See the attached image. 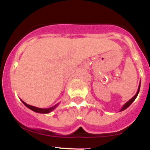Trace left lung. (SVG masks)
Instances as JSON below:
<instances>
[{"label": "left lung", "mask_w": 150, "mask_h": 150, "mask_svg": "<svg viewBox=\"0 0 150 150\" xmlns=\"http://www.w3.org/2000/svg\"><path fill=\"white\" fill-rule=\"evenodd\" d=\"M140 85H139V87H138V89H137V93H136L135 94V95L132 98H131V99H130V100H129L128 101H127L126 103H125V104L123 105V107L121 108V109L120 110V111H123V110H125V109H126L128 107V106H130V105L132 104V102H133L134 101H135V99H136V97H137V95H138V93H139V92H140Z\"/></svg>", "instance_id": "obj_1"}]
</instances>
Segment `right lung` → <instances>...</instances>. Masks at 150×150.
<instances>
[{"instance_id":"right-lung-1","label":"right lung","mask_w":150,"mask_h":150,"mask_svg":"<svg viewBox=\"0 0 150 150\" xmlns=\"http://www.w3.org/2000/svg\"><path fill=\"white\" fill-rule=\"evenodd\" d=\"M21 101H22V102L23 103V104H25L27 108H30V109L32 110V111H34V112L39 113H49L50 112H51V111H53V110H54L55 108H56L58 106V104H59V103H58L57 104H56V105H55V106H52V107H51V108H41L35 107V106H31V105H29V104H26L25 101H23L22 100H21Z\"/></svg>"}]
</instances>
